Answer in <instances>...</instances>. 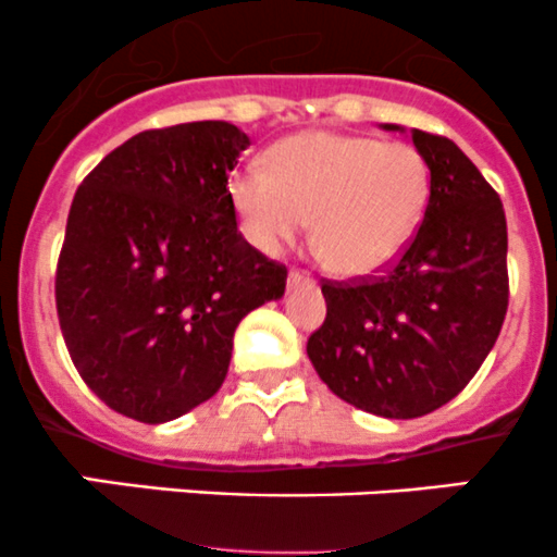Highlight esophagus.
<instances>
[{"label": "esophagus", "mask_w": 557, "mask_h": 557, "mask_svg": "<svg viewBox=\"0 0 557 557\" xmlns=\"http://www.w3.org/2000/svg\"><path fill=\"white\" fill-rule=\"evenodd\" d=\"M312 280L307 277L305 272H299V269H290L288 272V288H299V285H310Z\"/></svg>", "instance_id": "34e87169"}]
</instances>
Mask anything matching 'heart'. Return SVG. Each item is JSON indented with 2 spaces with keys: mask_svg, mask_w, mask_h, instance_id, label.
I'll list each match as a JSON object with an SVG mask.
<instances>
[{
  "mask_svg": "<svg viewBox=\"0 0 557 557\" xmlns=\"http://www.w3.org/2000/svg\"><path fill=\"white\" fill-rule=\"evenodd\" d=\"M232 201L245 237L261 252L283 250L312 226L320 263L361 280L391 269L423 223L429 164L407 143L339 132H307L269 153V170L232 177Z\"/></svg>",
  "mask_w": 557,
  "mask_h": 557,
  "instance_id": "obj_1",
  "label": "heart"
}]
</instances>
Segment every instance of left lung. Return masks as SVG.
Returning <instances> with one entry per match:
<instances>
[{
	"label": "left lung",
	"instance_id": "obj_1",
	"mask_svg": "<svg viewBox=\"0 0 557 557\" xmlns=\"http://www.w3.org/2000/svg\"><path fill=\"white\" fill-rule=\"evenodd\" d=\"M412 143L431 172L412 245L385 277L325 280V320L307 339L314 372L342 401L393 420L458 396L509 305L502 199L453 139L412 128Z\"/></svg>",
	"mask_w": 557,
	"mask_h": 557
}]
</instances>
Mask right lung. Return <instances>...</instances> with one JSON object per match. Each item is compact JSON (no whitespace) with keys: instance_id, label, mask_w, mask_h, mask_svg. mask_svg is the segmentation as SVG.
<instances>
[{"instance_id":"add662e5","label":"right lung","mask_w":557,"mask_h":557,"mask_svg":"<svg viewBox=\"0 0 557 557\" xmlns=\"http://www.w3.org/2000/svg\"><path fill=\"white\" fill-rule=\"evenodd\" d=\"M247 145L226 121L139 132L72 199L55 269L61 334L83 383L139 423L215 396L239 320L285 294L288 269L237 228L228 174Z\"/></svg>"}]
</instances>
